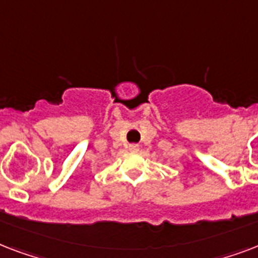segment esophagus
<instances>
[{
	"label": "esophagus",
	"mask_w": 258,
	"mask_h": 258,
	"mask_svg": "<svg viewBox=\"0 0 258 258\" xmlns=\"http://www.w3.org/2000/svg\"><path fill=\"white\" fill-rule=\"evenodd\" d=\"M128 150H130V151H138V150H139V146H138V145H130Z\"/></svg>",
	"instance_id": "34e87169"
}]
</instances>
